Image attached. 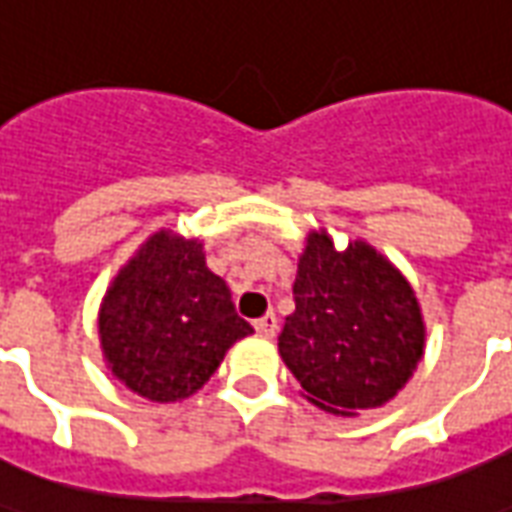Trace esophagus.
Returning <instances> with one entry per match:
<instances>
[{"label": "esophagus", "mask_w": 512, "mask_h": 512, "mask_svg": "<svg viewBox=\"0 0 512 512\" xmlns=\"http://www.w3.org/2000/svg\"><path fill=\"white\" fill-rule=\"evenodd\" d=\"M255 331L260 333V336H274V333H276V314L268 312V314H263L260 320H255Z\"/></svg>", "instance_id": "1"}]
</instances>
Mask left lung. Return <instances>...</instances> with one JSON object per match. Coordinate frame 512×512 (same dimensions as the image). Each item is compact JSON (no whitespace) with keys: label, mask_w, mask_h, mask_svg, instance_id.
<instances>
[{"label":"left lung","mask_w":512,"mask_h":512,"mask_svg":"<svg viewBox=\"0 0 512 512\" xmlns=\"http://www.w3.org/2000/svg\"><path fill=\"white\" fill-rule=\"evenodd\" d=\"M293 298L279 355L314 407L342 418L374 410L418 369L426 325L415 290L366 241L336 252L325 230H312Z\"/></svg>","instance_id":"left-lung-1"}]
</instances>
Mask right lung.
<instances>
[{
  "mask_svg": "<svg viewBox=\"0 0 512 512\" xmlns=\"http://www.w3.org/2000/svg\"><path fill=\"white\" fill-rule=\"evenodd\" d=\"M97 323L113 377L160 404L198 393L225 352L252 333L225 279L208 271L203 244L173 230L154 233L121 266Z\"/></svg>",
  "mask_w": 512,
  "mask_h": 512,
  "instance_id": "add662e5",
  "label": "right lung"
}]
</instances>
